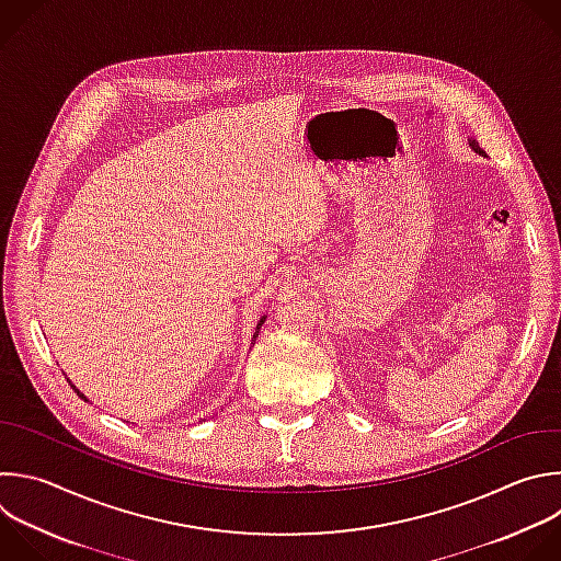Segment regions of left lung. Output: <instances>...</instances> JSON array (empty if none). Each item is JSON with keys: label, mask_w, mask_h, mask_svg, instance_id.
<instances>
[{"label": "left lung", "mask_w": 561, "mask_h": 561, "mask_svg": "<svg viewBox=\"0 0 561 561\" xmlns=\"http://www.w3.org/2000/svg\"><path fill=\"white\" fill-rule=\"evenodd\" d=\"M469 147H471V149H473V151H476V153H482V156H484V151H482V147H480V145H478V142H476V140H473V138H469Z\"/></svg>", "instance_id": "obj_1"}]
</instances>
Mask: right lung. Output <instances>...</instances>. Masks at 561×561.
Listing matches in <instances>:
<instances>
[{
  "mask_svg": "<svg viewBox=\"0 0 561 561\" xmlns=\"http://www.w3.org/2000/svg\"><path fill=\"white\" fill-rule=\"evenodd\" d=\"M264 321H266V317H262V319L257 321V328H255V332H253V339H251V341H255V336H257V332H260V328H262V323H264ZM70 386H72V383H70ZM72 390H75L81 399H85V397H83V392H79V390H77V386H72ZM85 401H88V399H85Z\"/></svg>",
  "mask_w": 561,
  "mask_h": 561,
  "instance_id": "add662e5",
  "label": "right lung"
}]
</instances>
